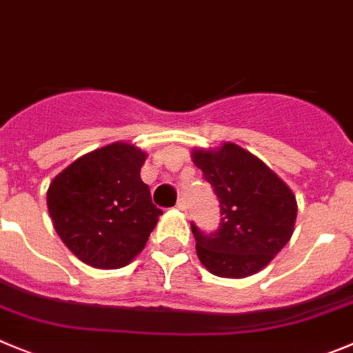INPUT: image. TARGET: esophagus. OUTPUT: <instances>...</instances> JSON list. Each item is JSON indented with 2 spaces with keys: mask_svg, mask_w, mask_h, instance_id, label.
Instances as JSON below:
<instances>
[{
  "mask_svg": "<svg viewBox=\"0 0 353 353\" xmlns=\"http://www.w3.org/2000/svg\"><path fill=\"white\" fill-rule=\"evenodd\" d=\"M176 209H177V210H181V212H186V210H188V203H186V200H184V199H179V200H177Z\"/></svg>",
  "mask_w": 353,
  "mask_h": 353,
  "instance_id": "1",
  "label": "esophagus"
}]
</instances>
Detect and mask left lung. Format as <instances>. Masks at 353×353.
I'll list each match as a JSON object with an SVG mask.
<instances>
[{
    "mask_svg": "<svg viewBox=\"0 0 353 353\" xmlns=\"http://www.w3.org/2000/svg\"><path fill=\"white\" fill-rule=\"evenodd\" d=\"M192 158L214 188L223 216L214 235H205L192 223L200 263L223 279L261 272L294 232L298 202L292 190L239 144L193 148Z\"/></svg>",
    "mask_w": 353,
    "mask_h": 353,
    "instance_id": "8db88e82",
    "label": "left lung"
}]
</instances>
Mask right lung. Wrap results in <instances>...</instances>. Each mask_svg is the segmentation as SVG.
Here are the masks:
<instances>
[{"label": "right lung", "instance_id": "add662e5", "mask_svg": "<svg viewBox=\"0 0 353 353\" xmlns=\"http://www.w3.org/2000/svg\"><path fill=\"white\" fill-rule=\"evenodd\" d=\"M148 153L117 141L77 158L54 177L47 205L69 251L99 270L127 266L161 216L141 179Z\"/></svg>", "mask_w": 353, "mask_h": 353}]
</instances>
